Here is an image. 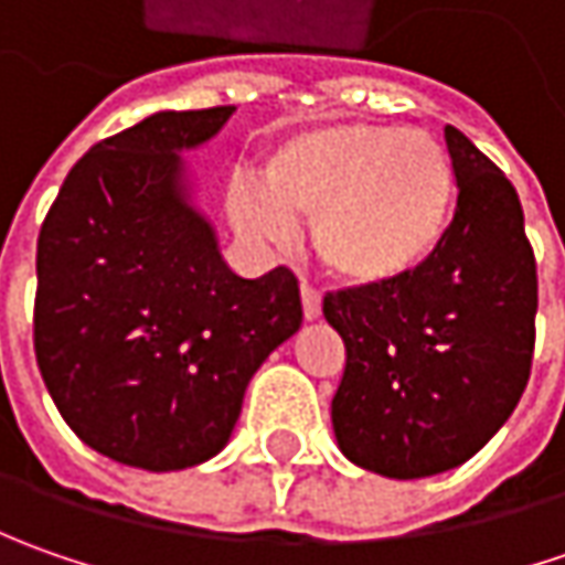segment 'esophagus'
<instances>
[{
	"instance_id": "34e87169",
	"label": "esophagus",
	"mask_w": 565,
	"mask_h": 565,
	"mask_svg": "<svg viewBox=\"0 0 565 565\" xmlns=\"http://www.w3.org/2000/svg\"><path fill=\"white\" fill-rule=\"evenodd\" d=\"M301 311L308 320H317L320 317V292L311 289V286H301Z\"/></svg>"
}]
</instances>
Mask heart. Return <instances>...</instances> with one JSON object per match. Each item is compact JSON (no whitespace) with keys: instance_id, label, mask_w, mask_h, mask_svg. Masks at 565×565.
<instances>
[{"instance_id":"heart-1","label":"heart","mask_w":565,"mask_h":565,"mask_svg":"<svg viewBox=\"0 0 565 565\" xmlns=\"http://www.w3.org/2000/svg\"><path fill=\"white\" fill-rule=\"evenodd\" d=\"M456 206L444 143L422 128L320 125L292 135L264 163V194L232 191V223L279 245L292 220H315L320 264L355 289L412 279L440 250Z\"/></svg>"}]
</instances>
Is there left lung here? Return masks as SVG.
I'll return each instance as SVG.
<instances>
[{"label": "left lung", "instance_id": "left-lung-1", "mask_svg": "<svg viewBox=\"0 0 565 565\" xmlns=\"http://www.w3.org/2000/svg\"><path fill=\"white\" fill-rule=\"evenodd\" d=\"M444 138L459 201L434 260L396 286L323 298L345 342L339 449L399 481L471 459L532 374L537 267L519 194L459 128L446 125Z\"/></svg>", "mask_w": 565, "mask_h": 565}]
</instances>
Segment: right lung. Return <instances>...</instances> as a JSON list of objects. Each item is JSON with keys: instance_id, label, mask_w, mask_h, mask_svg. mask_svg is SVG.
<instances>
[{"instance_id": "obj_1", "label": "right lung", "mask_w": 565, "mask_h": 565, "mask_svg": "<svg viewBox=\"0 0 565 565\" xmlns=\"http://www.w3.org/2000/svg\"><path fill=\"white\" fill-rule=\"evenodd\" d=\"M235 106L153 113L94 143L36 238L33 352L58 415L121 466L179 471L232 437L250 377L301 327L292 270H228L182 150Z\"/></svg>"}]
</instances>
